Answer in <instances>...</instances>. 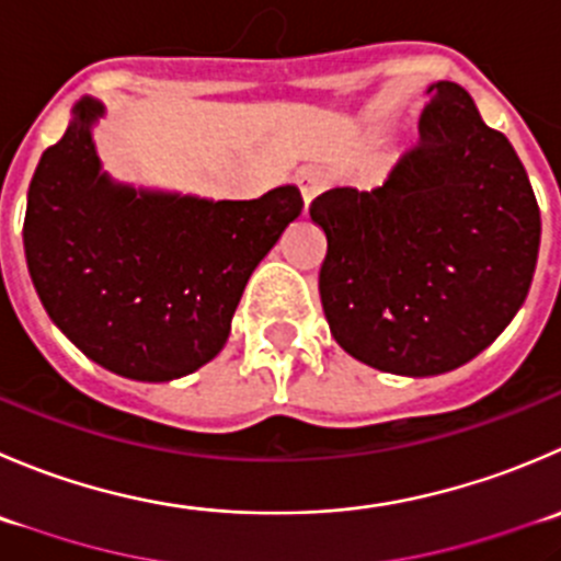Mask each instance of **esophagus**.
Returning a JSON list of instances; mask_svg holds the SVG:
<instances>
[{
  "label": "esophagus",
  "mask_w": 561,
  "mask_h": 561,
  "mask_svg": "<svg viewBox=\"0 0 561 561\" xmlns=\"http://www.w3.org/2000/svg\"><path fill=\"white\" fill-rule=\"evenodd\" d=\"M296 183H298V192H301V197H304V208H309V203H312V199L323 192L325 178H323V172L314 170V167H307V170L298 172Z\"/></svg>",
  "instance_id": "1"
}]
</instances>
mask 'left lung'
<instances>
[{
    "label": "left lung",
    "mask_w": 561,
    "mask_h": 561,
    "mask_svg": "<svg viewBox=\"0 0 561 561\" xmlns=\"http://www.w3.org/2000/svg\"><path fill=\"white\" fill-rule=\"evenodd\" d=\"M419 139L373 192L309 205L325 232L320 301L342 351L394 375H442L485 351L526 301L540 208L502 130L438 81Z\"/></svg>",
    "instance_id": "obj_1"
}]
</instances>
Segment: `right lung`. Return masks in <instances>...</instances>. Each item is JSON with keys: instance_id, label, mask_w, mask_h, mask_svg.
<instances>
[{"instance_id": "obj_1", "label": "right lung", "mask_w": 561, "mask_h": 561, "mask_svg": "<svg viewBox=\"0 0 561 561\" xmlns=\"http://www.w3.org/2000/svg\"><path fill=\"white\" fill-rule=\"evenodd\" d=\"M76 103L30 183L24 252L48 318L81 353L134 380L194 373L225 347L249 276L301 214L296 186L210 203L114 186Z\"/></svg>"}]
</instances>
